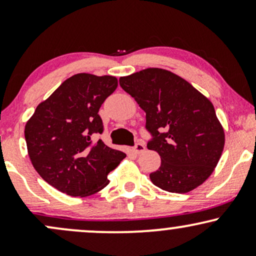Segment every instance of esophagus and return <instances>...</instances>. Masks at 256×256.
<instances>
[{"label": "esophagus", "instance_id": "1", "mask_svg": "<svg viewBox=\"0 0 256 256\" xmlns=\"http://www.w3.org/2000/svg\"><path fill=\"white\" fill-rule=\"evenodd\" d=\"M132 150H134V152H136V154H140V152L146 150V146L143 144L142 142H137L136 144L134 146V148H132Z\"/></svg>", "mask_w": 256, "mask_h": 256}]
</instances>
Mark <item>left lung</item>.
Masks as SVG:
<instances>
[{
  "label": "left lung",
  "instance_id": "8db88e82",
  "mask_svg": "<svg viewBox=\"0 0 256 256\" xmlns=\"http://www.w3.org/2000/svg\"><path fill=\"white\" fill-rule=\"evenodd\" d=\"M120 86L146 112L148 149L161 165L150 180L168 192L184 194L212 174L225 134L212 102L192 84L162 68H146L119 79Z\"/></svg>",
  "mask_w": 256,
  "mask_h": 256
}]
</instances>
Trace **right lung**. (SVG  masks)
<instances>
[{
  "label": "right lung",
  "instance_id": "obj_1",
  "mask_svg": "<svg viewBox=\"0 0 256 256\" xmlns=\"http://www.w3.org/2000/svg\"><path fill=\"white\" fill-rule=\"evenodd\" d=\"M116 86L118 79L112 76L78 73L38 104L26 122L32 165L58 192L73 198L100 192L110 183L108 173L126 156L102 140H91L104 130L98 110Z\"/></svg>",
  "mask_w": 256,
  "mask_h": 256
}]
</instances>
